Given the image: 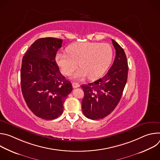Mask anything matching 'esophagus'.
Returning <instances> with one entry per match:
<instances>
[{"label":"esophagus","mask_w":160,"mask_h":160,"mask_svg":"<svg viewBox=\"0 0 160 160\" xmlns=\"http://www.w3.org/2000/svg\"><path fill=\"white\" fill-rule=\"evenodd\" d=\"M72 86H73V87L75 88L79 87H80V84L78 83H76V82H73V83H72Z\"/></svg>","instance_id":"1"}]
</instances>
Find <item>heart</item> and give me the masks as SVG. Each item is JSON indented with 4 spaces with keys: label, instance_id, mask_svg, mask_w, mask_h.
<instances>
[{
    "label": "heart",
    "instance_id": "1",
    "mask_svg": "<svg viewBox=\"0 0 160 160\" xmlns=\"http://www.w3.org/2000/svg\"><path fill=\"white\" fill-rule=\"evenodd\" d=\"M68 53L58 52L56 62L62 73L70 75L77 69L78 62L81 67L73 75L75 80L101 77L109 66L113 56L111 45L106 43L80 42L69 45Z\"/></svg>",
    "mask_w": 160,
    "mask_h": 160
}]
</instances>
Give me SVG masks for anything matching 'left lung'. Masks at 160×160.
I'll return each mask as SVG.
<instances>
[{
    "label": "left lung",
    "instance_id": "obj_1",
    "mask_svg": "<svg viewBox=\"0 0 160 160\" xmlns=\"http://www.w3.org/2000/svg\"><path fill=\"white\" fill-rule=\"evenodd\" d=\"M116 51L115 61L108 73L94 82L81 85L84 98L82 109L91 120L102 119L115 109L122 98L128 77L127 56L120 45L114 40Z\"/></svg>",
    "mask_w": 160,
    "mask_h": 160
}]
</instances>
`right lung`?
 Segmentation results:
<instances>
[{
    "mask_svg": "<svg viewBox=\"0 0 160 160\" xmlns=\"http://www.w3.org/2000/svg\"><path fill=\"white\" fill-rule=\"evenodd\" d=\"M62 43L59 38H39L22 59V96L34 115L44 120H53L61 115L64 99L73 90L71 82L61 73L55 59Z\"/></svg>",
    "mask_w": 160,
    "mask_h": 160,
    "instance_id": "add662e5",
    "label": "right lung"
}]
</instances>
